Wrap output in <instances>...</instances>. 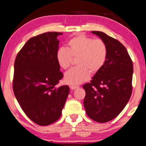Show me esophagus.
Listing matches in <instances>:
<instances>
[{
	"mask_svg": "<svg viewBox=\"0 0 146 146\" xmlns=\"http://www.w3.org/2000/svg\"><path fill=\"white\" fill-rule=\"evenodd\" d=\"M70 88L72 89V90H74V89L79 88V86H76V85H70Z\"/></svg>",
	"mask_w": 146,
	"mask_h": 146,
	"instance_id": "34e87169",
	"label": "esophagus"
}]
</instances>
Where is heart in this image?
Segmentation results:
<instances>
[{
  "label": "heart",
  "instance_id": "b5f03b06",
  "mask_svg": "<svg viewBox=\"0 0 146 146\" xmlns=\"http://www.w3.org/2000/svg\"><path fill=\"white\" fill-rule=\"evenodd\" d=\"M76 57L77 67L64 74V81L70 84H80L90 78L91 73L94 74L102 70L108 58L107 45L101 39L78 35L69 40L67 47H61L56 53L57 63L64 70Z\"/></svg>",
  "mask_w": 146,
  "mask_h": 146
}]
</instances>
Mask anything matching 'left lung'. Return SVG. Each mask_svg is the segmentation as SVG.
Instances as JSON below:
<instances>
[{
  "label": "left lung",
  "mask_w": 146,
  "mask_h": 146,
  "mask_svg": "<svg viewBox=\"0 0 146 146\" xmlns=\"http://www.w3.org/2000/svg\"><path fill=\"white\" fill-rule=\"evenodd\" d=\"M92 33L105 42L108 58L90 83L83 86L86 92L84 106L90 119L106 123L116 118L129 101L133 66L128 51L119 40L103 32Z\"/></svg>",
  "instance_id": "left-lung-1"
}]
</instances>
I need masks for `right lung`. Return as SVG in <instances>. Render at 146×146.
I'll return each instance as SVG.
<instances>
[{"instance_id":"add662e5","label":"right lung","mask_w":146,"mask_h":146,"mask_svg":"<svg viewBox=\"0 0 146 146\" xmlns=\"http://www.w3.org/2000/svg\"><path fill=\"white\" fill-rule=\"evenodd\" d=\"M61 35L48 32L31 37L15 60L14 94L27 117L40 125L60 119L70 93L67 85L56 86L63 77L56 60Z\"/></svg>"}]
</instances>
